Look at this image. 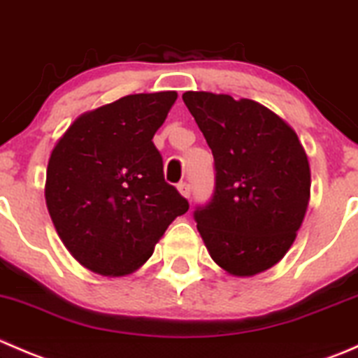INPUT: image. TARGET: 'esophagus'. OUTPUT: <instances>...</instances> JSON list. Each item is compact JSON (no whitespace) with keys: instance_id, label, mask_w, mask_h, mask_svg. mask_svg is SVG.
I'll use <instances>...</instances> for the list:
<instances>
[{"instance_id":"1","label":"esophagus","mask_w":358,"mask_h":358,"mask_svg":"<svg viewBox=\"0 0 358 358\" xmlns=\"http://www.w3.org/2000/svg\"><path fill=\"white\" fill-rule=\"evenodd\" d=\"M178 190H180V194H182V196L185 197V199H190V192H192V190H190L189 183H180Z\"/></svg>"}]
</instances>
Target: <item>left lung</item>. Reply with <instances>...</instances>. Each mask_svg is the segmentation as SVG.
Returning a JSON list of instances; mask_svg holds the SVG:
<instances>
[{"label": "left lung", "instance_id": "left-lung-1", "mask_svg": "<svg viewBox=\"0 0 358 358\" xmlns=\"http://www.w3.org/2000/svg\"><path fill=\"white\" fill-rule=\"evenodd\" d=\"M215 157V192L194 211L216 265L251 277L284 258L310 199V166L294 129L249 99L185 92Z\"/></svg>", "mask_w": 358, "mask_h": 358}]
</instances>
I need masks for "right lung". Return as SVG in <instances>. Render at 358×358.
I'll use <instances>...</instances> for the list:
<instances>
[{
	"label": "right lung",
	"instance_id": "1",
	"mask_svg": "<svg viewBox=\"0 0 358 358\" xmlns=\"http://www.w3.org/2000/svg\"><path fill=\"white\" fill-rule=\"evenodd\" d=\"M176 92L136 93L79 115L57 142L45 197L57 234L92 272L138 270L189 202L164 182L152 138Z\"/></svg>",
	"mask_w": 358,
	"mask_h": 358
}]
</instances>
